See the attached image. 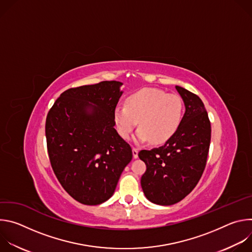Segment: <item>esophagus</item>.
Returning <instances> with one entry per match:
<instances>
[{
	"mask_svg": "<svg viewBox=\"0 0 252 252\" xmlns=\"http://www.w3.org/2000/svg\"><path fill=\"white\" fill-rule=\"evenodd\" d=\"M132 157H133V158H138V151L135 148H132Z\"/></svg>",
	"mask_w": 252,
	"mask_h": 252,
	"instance_id": "34e87169",
	"label": "esophagus"
}]
</instances>
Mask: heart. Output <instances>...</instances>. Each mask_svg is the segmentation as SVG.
<instances>
[{
    "mask_svg": "<svg viewBox=\"0 0 252 252\" xmlns=\"http://www.w3.org/2000/svg\"><path fill=\"white\" fill-rule=\"evenodd\" d=\"M184 101L176 94L153 88L141 89L126 98V105H118L114 121L119 134L128 139L137 126L138 143L152 140L155 145L168 141L181 126Z\"/></svg>",
    "mask_w": 252,
    "mask_h": 252,
    "instance_id": "obj_1",
    "label": "heart"
}]
</instances>
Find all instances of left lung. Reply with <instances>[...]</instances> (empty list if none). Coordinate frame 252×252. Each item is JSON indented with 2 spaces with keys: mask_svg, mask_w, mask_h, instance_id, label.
<instances>
[{
  "mask_svg": "<svg viewBox=\"0 0 252 252\" xmlns=\"http://www.w3.org/2000/svg\"><path fill=\"white\" fill-rule=\"evenodd\" d=\"M175 89L186 105L181 126L164 146L138 153L147 165L140 179L142 190L149 200L160 205L181 201L196 187L206 165L211 137L202 100L182 87Z\"/></svg>",
  "mask_w": 252,
  "mask_h": 252,
  "instance_id": "left-lung-1",
  "label": "left lung"
}]
</instances>
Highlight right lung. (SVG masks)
<instances>
[{"mask_svg":"<svg viewBox=\"0 0 252 252\" xmlns=\"http://www.w3.org/2000/svg\"><path fill=\"white\" fill-rule=\"evenodd\" d=\"M122 85L104 81L68 89L47 116L53 170L63 189L83 204L96 205L109 199L132 158L130 146L114 127Z\"/></svg>","mask_w":252,"mask_h":252,"instance_id":"obj_1","label":"right lung"}]
</instances>
